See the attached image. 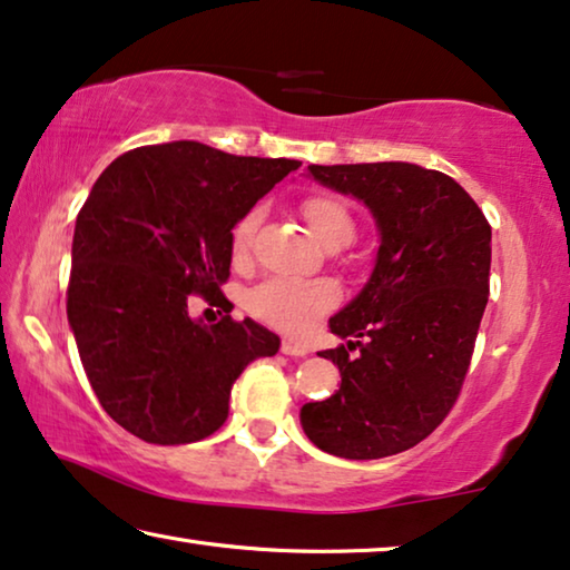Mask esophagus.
<instances>
[{
    "instance_id": "1",
    "label": "esophagus",
    "mask_w": 570,
    "mask_h": 570,
    "mask_svg": "<svg viewBox=\"0 0 570 570\" xmlns=\"http://www.w3.org/2000/svg\"><path fill=\"white\" fill-rule=\"evenodd\" d=\"M279 350H283V354H291V357H305V354H308V346L293 340H285Z\"/></svg>"
}]
</instances>
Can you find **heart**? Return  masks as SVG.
I'll list each match as a JSON object with an SVG mask.
<instances>
[{
  "mask_svg": "<svg viewBox=\"0 0 570 570\" xmlns=\"http://www.w3.org/2000/svg\"><path fill=\"white\" fill-rule=\"evenodd\" d=\"M262 210L252 208L230 230V254L234 259H246L252 249L254 230L259 226ZM303 218L313 236L324 246H346L357 234V224L342 197L318 193L303 200ZM340 301V291L332 279H295V277H269L259 283L246 298L249 311L265 324L287 334H301L316 321L321 313L334 308Z\"/></svg>",
  "mask_w": 570,
  "mask_h": 570,
  "instance_id": "b5f03b06",
  "label": "heart"
}]
</instances>
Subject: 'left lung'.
Returning a JSON list of instances; mask_svg holds the SVG:
<instances>
[{"instance_id":"8db88e82","label":"left lung","mask_w":570,"mask_h":570,"mask_svg":"<svg viewBox=\"0 0 570 570\" xmlns=\"http://www.w3.org/2000/svg\"><path fill=\"white\" fill-rule=\"evenodd\" d=\"M308 177L365 205L381 246L362 291L328 318L350 340L321 352L340 391L305 403L301 426L328 455H399L442 424L465 381L489 303L491 226L455 179L419 164H311Z\"/></svg>"}]
</instances>
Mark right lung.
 I'll return each instance as SVG.
<instances>
[{
	"mask_svg": "<svg viewBox=\"0 0 570 570\" xmlns=\"http://www.w3.org/2000/svg\"><path fill=\"white\" fill-rule=\"evenodd\" d=\"M298 167L171 141L118 156L95 183L73 228L66 316L102 409L138 440L210 436L242 370L277 354L279 336L257 321L208 326L187 298L220 293L230 230Z\"/></svg>",
	"mask_w": 570,
	"mask_h": 570,
	"instance_id": "right-lung-1",
	"label": "right lung"
}]
</instances>
